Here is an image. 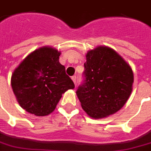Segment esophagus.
Segmentation results:
<instances>
[{"mask_svg": "<svg viewBox=\"0 0 151 151\" xmlns=\"http://www.w3.org/2000/svg\"><path fill=\"white\" fill-rule=\"evenodd\" d=\"M71 79H72V81H73V83L76 84V81H77V77H76V76H73V77L71 78Z\"/></svg>", "mask_w": 151, "mask_h": 151, "instance_id": "esophagus-1", "label": "esophagus"}]
</instances>
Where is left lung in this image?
Wrapping results in <instances>:
<instances>
[{"label": "left lung", "mask_w": 151, "mask_h": 151, "mask_svg": "<svg viewBox=\"0 0 151 151\" xmlns=\"http://www.w3.org/2000/svg\"><path fill=\"white\" fill-rule=\"evenodd\" d=\"M84 81L76 93L92 118H104L121 109L132 92L131 68L114 50L99 46L87 52Z\"/></svg>", "instance_id": "1"}]
</instances>
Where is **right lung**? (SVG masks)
I'll use <instances>...</instances> for the list:
<instances>
[{"instance_id": "add662e5", "label": "right lung", "mask_w": 151, "mask_h": 151, "mask_svg": "<svg viewBox=\"0 0 151 151\" xmlns=\"http://www.w3.org/2000/svg\"><path fill=\"white\" fill-rule=\"evenodd\" d=\"M60 52L50 47L37 49L19 64L11 76V87L20 106L42 116L56 108L62 94L74 88L59 62Z\"/></svg>"}]
</instances>
